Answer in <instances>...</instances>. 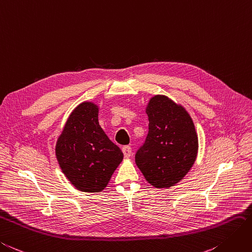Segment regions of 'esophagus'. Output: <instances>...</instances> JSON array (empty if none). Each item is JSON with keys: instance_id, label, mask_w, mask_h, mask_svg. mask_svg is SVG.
Returning <instances> with one entry per match:
<instances>
[{"instance_id": "esophagus-1", "label": "esophagus", "mask_w": 252, "mask_h": 252, "mask_svg": "<svg viewBox=\"0 0 252 252\" xmlns=\"http://www.w3.org/2000/svg\"><path fill=\"white\" fill-rule=\"evenodd\" d=\"M122 152H123L125 158H129L131 156V147L130 146H124L123 148H122Z\"/></svg>"}]
</instances>
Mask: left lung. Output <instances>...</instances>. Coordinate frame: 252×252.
<instances>
[{
	"mask_svg": "<svg viewBox=\"0 0 252 252\" xmlns=\"http://www.w3.org/2000/svg\"><path fill=\"white\" fill-rule=\"evenodd\" d=\"M146 114L148 134L135 154V164L155 188H171L189 173L197 157L198 137L193 120L165 95L149 99Z\"/></svg>",
	"mask_w": 252,
	"mask_h": 252,
	"instance_id": "8db88e82",
	"label": "left lung"
}]
</instances>
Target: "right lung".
I'll use <instances>...</instances> for the list:
<instances>
[{"mask_svg": "<svg viewBox=\"0 0 252 252\" xmlns=\"http://www.w3.org/2000/svg\"><path fill=\"white\" fill-rule=\"evenodd\" d=\"M61 171L81 192L103 191L123 160L98 123V106L84 101L72 111L56 143Z\"/></svg>", "mask_w": 252, "mask_h": 252, "instance_id": "add662e5", "label": "right lung"}]
</instances>
